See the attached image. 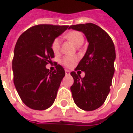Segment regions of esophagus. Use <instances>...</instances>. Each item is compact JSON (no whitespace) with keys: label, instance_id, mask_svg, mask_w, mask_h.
<instances>
[{"label":"esophagus","instance_id":"obj_1","mask_svg":"<svg viewBox=\"0 0 133 133\" xmlns=\"http://www.w3.org/2000/svg\"><path fill=\"white\" fill-rule=\"evenodd\" d=\"M70 72L68 70H65V75H66V76L70 75Z\"/></svg>","mask_w":133,"mask_h":133}]
</instances>
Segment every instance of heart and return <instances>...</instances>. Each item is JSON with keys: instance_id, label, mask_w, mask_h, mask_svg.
I'll list each match as a JSON object with an SVG mask.
<instances>
[{"instance_id": "b5f03b06", "label": "heart", "mask_w": 133, "mask_h": 133, "mask_svg": "<svg viewBox=\"0 0 133 133\" xmlns=\"http://www.w3.org/2000/svg\"><path fill=\"white\" fill-rule=\"evenodd\" d=\"M65 37L70 41L74 45H76V47L81 46L84 41L83 34L78 31H70L65 35ZM60 46H61V42H60V38H55L51 44V48L54 53L57 54L60 52ZM77 60H78L77 57H65L62 59L61 63L65 66L71 68L76 63Z\"/></svg>"}]
</instances>
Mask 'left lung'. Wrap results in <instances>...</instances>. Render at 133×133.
I'll list each match as a JSON object with an SVG mask.
<instances>
[{
	"mask_svg": "<svg viewBox=\"0 0 133 133\" xmlns=\"http://www.w3.org/2000/svg\"><path fill=\"white\" fill-rule=\"evenodd\" d=\"M85 34L89 46L75 70L84 71L81 78L77 72L70 73L74 80L70 87L76 105L85 111H93L104 103L110 91L115 73L116 58L112 39L99 26L88 23L72 25L69 27Z\"/></svg>",
	"mask_w": 133,
	"mask_h": 133,
	"instance_id": "left-lung-1",
	"label": "left lung"
}]
</instances>
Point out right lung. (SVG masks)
<instances>
[{
  "instance_id": "obj_1",
  "label": "right lung",
  "mask_w": 133,
  "mask_h": 133,
  "mask_svg": "<svg viewBox=\"0 0 133 133\" xmlns=\"http://www.w3.org/2000/svg\"><path fill=\"white\" fill-rule=\"evenodd\" d=\"M68 28L36 25L24 31L16 42L12 62L14 83L22 102L32 109H47L55 102L65 73L57 63L53 72L46 65L55 56L51 48L52 41Z\"/></svg>"
}]
</instances>
